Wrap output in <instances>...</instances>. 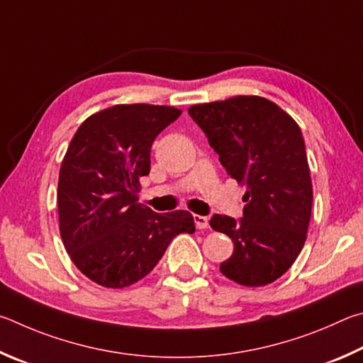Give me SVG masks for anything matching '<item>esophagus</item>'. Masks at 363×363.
<instances>
[{"instance_id": "34e87169", "label": "esophagus", "mask_w": 363, "mask_h": 363, "mask_svg": "<svg viewBox=\"0 0 363 363\" xmlns=\"http://www.w3.org/2000/svg\"><path fill=\"white\" fill-rule=\"evenodd\" d=\"M194 223L198 230H204V228L208 226V218L207 217H202V215H194Z\"/></svg>"}]
</instances>
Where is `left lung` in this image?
<instances>
[{
	"instance_id": "left-lung-1",
	"label": "left lung",
	"mask_w": 363,
	"mask_h": 363,
	"mask_svg": "<svg viewBox=\"0 0 363 363\" xmlns=\"http://www.w3.org/2000/svg\"><path fill=\"white\" fill-rule=\"evenodd\" d=\"M189 116L208 138L228 175L247 188L244 215L215 213L211 226L230 236L221 274L245 287L281 277L300 255L313 207L301 129L281 106L257 95L193 105Z\"/></svg>"
}]
</instances>
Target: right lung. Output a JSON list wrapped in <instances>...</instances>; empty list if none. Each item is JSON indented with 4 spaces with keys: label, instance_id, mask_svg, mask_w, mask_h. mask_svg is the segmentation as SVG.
I'll list each match as a JSON object with an SVG mask.
<instances>
[{
    "label": "right lung",
    "instance_id": "add662e5",
    "mask_svg": "<svg viewBox=\"0 0 363 363\" xmlns=\"http://www.w3.org/2000/svg\"><path fill=\"white\" fill-rule=\"evenodd\" d=\"M180 114L164 105H114L89 116L69 142L57 189L60 236L76 268L101 287L138 282L177 234L196 231L186 211L156 213L137 202L151 145Z\"/></svg>",
    "mask_w": 363,
    "mask_h": 363
}]
</instances>
